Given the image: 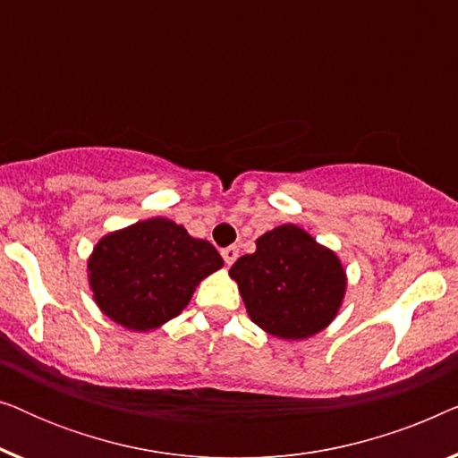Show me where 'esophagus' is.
<instances>
[{
  "label": "esophagus",
  "mask_w": 458,
  "mask_h": 458,
  "mask_svg": "<svg viewBox=\"0 0 458 458\" xmlns=\"http://www.w3.org/2000/svg\"><path fill=\"white\" fill-rule=\"evenodd\" d=\"M237 256H240V248H237V246H229V248L223 250V259H225V265H227V267L233 265Z\"/></svg>",
  "instance_id": "34e87169"
}]
</instances>
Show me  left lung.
<instances>
[{
	"mask_svg": "<svg viewBox=\"0 0 458 458\" xmlns=\"http://www.w3.org/2000/svg\"><path fill=\"white\" fill-rule=\"evenodd\" d=\"M229 277L252 323L279 340H309L329 327L348 285L340 256L293 223L262 233Z\"/></svg>",
	"mask_w": 458,
	"mask_h": 458,
	"instance_id": "left-lung-1",
	"label": "left lung"
}]
</instances>
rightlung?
Returning a JSON list of instances; mask_svg holds the SVG:
<instances>
[{
    "mask_svg": "<svg viewBox=\"0 0 458 458\" xmlns=\"http://www.w3.org/2000/svg\"><path fill=\"white\" fill-rule=\"evenodd\" d=\"M223 259L183 225L154 216L110 231L87 259L98 309L129 331H152L179 317Z\"/></svg>",
    "mask_w": 458,
    "mask_h": 458,
    "instance_id": "add662e5",
    "label": "right lung"
}]
</instances>
